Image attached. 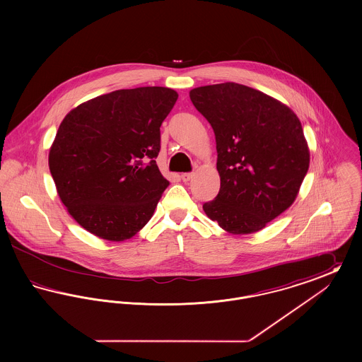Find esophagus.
Listing matches in <instances>:
<instances>
[{
  "instance_id": "obj_1",
  "label": "esophagus",
  "mask_w": 362,
  "mask_h": 362,
  "mask_svg": "<svg viewBox=\"0 0 362 362\" xmlns=\"http://www.w3.org/2000/svg\"><path fill=\"white\" fill-rule=\"evenodd\" d=\"M180 177H182V180H183V182H189V179H191V177H192V173H182V175H180Z\"/></svg>"
}]
</instances>
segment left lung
Masks as SVG:
<instances>
[{
    "mask_svg": "<svg viewBox=\"0 0 362 362\" xmlns=\"http://www.w3.org/2000/svg\"><path fill=\"white\" fill-rule=\"evenodd\" d=\"M194 107L216 136L221 186L204 204L235 235L258 232L291 206L310 167L301 123L266 93L236 83L194 88Z\"/></svg>",
    "mask_w": 362,
    "mask_h": 362,
    "instance_id": "left-lung-1",
    "label": "left lung"
}]
</instances>
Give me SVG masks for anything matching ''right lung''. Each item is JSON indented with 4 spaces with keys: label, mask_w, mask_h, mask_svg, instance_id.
I'll return each mask as SVG.
<instances>
[{
    "label": "right lung",
    "mask_w": 362,
    "mask_h": 362,
    "mask_svg": "<svg viewBox=\"0 0 362 362\" xmlns=\"http://www.w3.org/2000/svg\"><path fill=\"white\" fill-rule=\"evenodd\" d=\"M177 100L164 86L119 89L80 104L59 124L49 165L62 204L105 240L134 236L170 182L161 175L160 126Z\"/></svg>",
    "instance_id": "obj_1"
}]
</instances>
